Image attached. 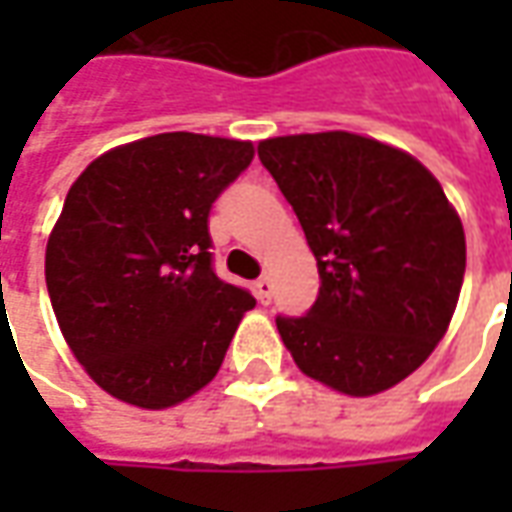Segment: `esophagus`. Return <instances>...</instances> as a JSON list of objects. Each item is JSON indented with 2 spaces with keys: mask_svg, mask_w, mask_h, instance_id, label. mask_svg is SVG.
<instances>
[{
  "mask_svg": "<svg viewBox=\"0 0 512 512\" xmlns=\"http://www.w3.org/2000/svg\"><path fill=\"white\" fill-rule=\"evenodd\" d=\"M255 296L260 304H268L271 301V296H274V282H271V277H260L255 282Z\"/></svg>",
  "mask_w": 512,
  "mask_h": 512,
  "instance_id": "34e87169",
  "label": "esophagus"
}]
</instances>
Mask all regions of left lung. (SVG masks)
Instances as JSON below:
<instances>
[{"instance_id":"1","label":"left lung","mask_w":512,"mask_h":512,"mask_svg":"<svg viewBox=\"0 0 512 512\" xmlns=\"http://www.w3.org/2000/svg\"><path fill=\"white\" fill-rule=\"evenodd\" d=\"M263 167L293 205L321 290L277 315L301 373L354 397L411 376L436 348L466 271L463 224L439 180L397 147L348 131L274 136Z\"/></svg>"}]
</instances>
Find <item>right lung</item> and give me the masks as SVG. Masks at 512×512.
<instances>
[{"instance_id":"right-lung-1","label":"right lung","mask_w":512,"mask_h":512,"mask_svg":"<svg viewBox=\"0 0 512 512\" xmlns=\"http://www.w3.org/2000/svg\"><path fill=\"white\" fill-rule=\"evenodd\" d=\"M252 142L189 131L115 147L76 178L46 246L65 343L95 384L169 408L208 384L252 293L213 271L208 216Z\"/></svg>"}]
</instances>
